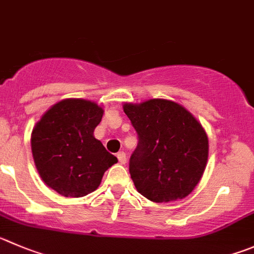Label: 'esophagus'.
<instances>
[{
	"instance_id": "obj_1",
	"label": "esophagus",
	"mask_w": 254,
	"mask_h": 254,
	"mask_svg": "<svg viewBox=\"0 0 254 254\" xmlns=\"http://www.w3.org/2000/svg\"><path fill=\"white\" fill-rule=\"evenodd\" d=\"M118 159H119L120 164H125V163H127V154H125L124 151L118 153Z\"/></svg>"
}]
</instances>
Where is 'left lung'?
Returning <instances> with one entry per match:
<instances>
[{
  "instance_id": "left-lung-1",
  "label": "left lung",
  "mask_w": 254,
  "mask_h": 254,
  "mask_svg": "<svg viewBox=\"0 0 254 254\" xmlns=\"http://www.w3.org/2000/svg\"><path fill=\"white\" fill-rule=\"evenodd\" d=\"M124 113L138 132L130 156L135 188L155 203L186 198L199 183L208 160V136L184 106L164 99L125 103Z\"/></svg>"
}]
</instances>
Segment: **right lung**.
Listing matches in <instances>:
<instances>
[{"label": "right lung", "mask_w": 254, "mask_h": 254, "mask_svg": "<svg viewBox=\"0 0 254 254\" xmlns=\"http://www.w3.org/2000/svg\"><path fill=\"white\" fill-rule=\"evenodd\" d=\"M104 110L94 101L65 99L42 115L31 134L35 165L44 183L64 196L87 195L118 163L94 130Z\"/></svg>", "instance_id": "1"}]
</instances>
